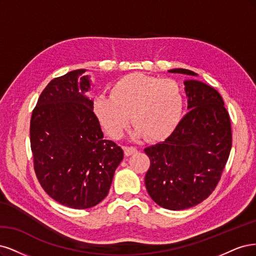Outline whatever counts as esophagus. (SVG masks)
<instances>
[{
    "mask_svg": "<svg viewBox=\"0 0 256 256\" xmlns=\"http://www.w3.org/2000/svg\"><path fill=\"white\" fill-rule=\"evenodd\" d=\"M137 152V149L135 146H124V154L126 156H130L132 154H134Z\"/></svg>",
    "mask_w": 256,
    "mask_h": 256,
    "instance_id": "34e87169",
    "label": "esophagus"
}]
</instances>
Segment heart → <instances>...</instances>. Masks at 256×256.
Wrapping results in <instances>:
<instances>
[{"label": "heart", "mask_w": 256, "mask_h": 256, "mask_svg": "<svg viewBox=\"0 0 256 256\" xmlns=\"http://www.w3.org/2000/svg\"><path fill=\"white\" fill-rule=\"evenodd\" d=\"M92 110L112 138L123 135L132 114L136 137L144 136L150 142H160L178 126L184 98L174 80L132 73L114 82L110 96H96Z\"/></svg>", "instance_id": "obj_1"}]
</instances>
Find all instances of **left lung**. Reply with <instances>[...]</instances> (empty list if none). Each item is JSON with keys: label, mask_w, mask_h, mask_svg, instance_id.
Returning <instances> with one entry per match:
<instances>
[{"label": "left lung", "mask_w": 256, "mask_h": 256, "mask_svg": "<svg viewBox=\"0 0 256 256\" xmlns=\"http://www.w3.org/2000/svg\"><path fill=\"white\" fill-rule=\"evenodd\" d=\"M169 72L198 76L187 69ZM184 84L189 112L164 142L144 149L150 158L148 194L171 210L192 208L210 196L232 148L230 116L219 92L200 80Z\"/></svg>", "instance_id": "left-lung-1"}]
</instances>
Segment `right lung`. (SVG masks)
I'll return each mask as SVG.
<instances>
[{"label":"right lung","mask_w":256,"mask_h":256,"mask_svg":"<svg viewBox=\"0 0 256 256\" xmlns=\"http://www.w3.org/2000/svg\"><path fill=\"white\" fill-rule=\"evenodd\" d=\"M85 69L53 78L30 118V149L36 176L52 199L71 208H90L110 192L123 150L104 139Z\"/></svg>","instance_id":"add662e5"}]
</instances>
